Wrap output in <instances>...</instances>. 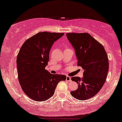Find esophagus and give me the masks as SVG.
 Returning a JSON list of instances; mask_svg holds the SVG:
<instances>
[{
	"instance_id": "obj_1",
	"label": "esophagus",
	"mask_w": 122,
	"mask_h": 122,
	"mask_svg": "<svg viewBox=\"0 0 122 122\" xmlns=\"http://www.w3.org/2000/svg\"><path fill=\"white\" fill-rule=\"evenodd\" d=\"M66 81H71V77L69 76H66Z\"/></svg>"
}]
</instances>
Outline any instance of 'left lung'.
<instances>
[{"label": "left lung", "mask_w": 122, "mask_h": 122, "mask_svg": "<svg viewBox=\"0 0 122 122\" xmlns=\"http://www.w3.org/2000/svg\"><path fill=\"white\" fill-rule=\"evenodd\" d=\"M66 37L74 48L78 66L84 69L83 78L73 76L78 89L71 92L73 97L84 101L94 97L106 82L109 63L104 48L88 33H66Z\"/></svg>", "instance_id": "left-lung-1"}]
</instances>
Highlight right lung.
Wrapping results in <instances>:
<instances>
[{"mask_svg":"<svg viewBox=\"0 0 122 122\" xmlns=\"http://www.w3.org/2000/svg\"><path fill=\"white\" fill-rule=\"evenodd\" d=\"M64 34L39 32L26 40L19 51L16 58L18 80L25 94L35 101L49 99L58 83L66 80V76L51 74L45 69L51 46Z\"/></svg>","mask_w":122,"mask_h":122,"instance_id":"obj_1","label":"right lung"}]
</instances>
